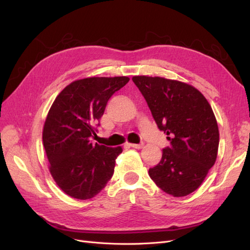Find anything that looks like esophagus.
Returning <instances> with one entry per match:
<instances>
[{
	"instance_id": "esophagus-1",
	"label": "esophagus",
	"mask_w": 250,
	"mask_h": 250,
	"mask_svg": "<svg viewBox=\"0 0 250 250\" xmlns=\"http://www.w3.org/2000/svg\"><path fill=\"white\" fill-rule=\"evenodd\" d=\"M129 146L135 149H141L143 147V144H129Z\"/></svg>"
}]
</instances>
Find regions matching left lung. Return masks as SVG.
<instances>
[{
    "mask_svg": "<svg viewBox=\"0 0 250 250\" xmlns=\"http://www.w3.org/2000/svg\"><path fill=\"white\" fill-rule=\"evenodd\" d=\"M160 130L171 147L149 169V176L164 192L183 197L201 186L218 153L219 129L209 103L197 88L163 77L133 76Z\"/></svg>",
    "mask_w": 250,
    "mask_h": 250,
    "instance_id": "obj_1",
    "label": "left lung"
}]
</instances>
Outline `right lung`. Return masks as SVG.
Listing matches in <instances>:
<instances>
[{"mask_svg":"<svg viewBox=\"0 0 250 250\" xmlns=\"http://www.w3.org/2000/svg\"><path fill=\"white\" fill-rule=\"evenodd\" d=\"M128 81L126 76L79 79L52 104L43 125V147L53 179L73 198L95 197L112 176L122 147L93 145L90 139L97 137L96 125L109 98Z\"/></svg>","mask_w":250,"mask_h":250,"instance_id":"add662e5","label":"right lung"}]
</instances>
